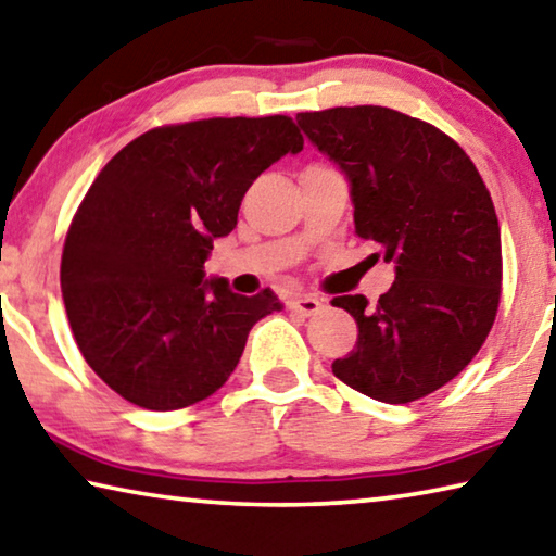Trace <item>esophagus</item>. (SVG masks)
<instances>
[{"label":"esophagus","instance_id":"esophagus-1","mask_svg":"<svg viewBox=\"0 0 556 556\" xmlns=\"http://www.w3.org/2000/svg\"><path fill=\"white\" fill-rule=\"evenodd\" d=\"M288 307L293 313H298V315H303V317H311V315H317L323 311V300H317V298H313V295H298V298H293L288 303Z\"/></svg>","mask_w":556,"mask_h":556}]
</instances>
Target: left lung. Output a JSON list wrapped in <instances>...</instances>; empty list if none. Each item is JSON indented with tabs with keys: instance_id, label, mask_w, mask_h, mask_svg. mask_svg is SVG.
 <instances>
[{
	"instance_id": "8db88e82",
	"label": "left lung",
	"mask_w": 556,
	"mask_h": 556,
	"mask_svg": "<svg viewBox=\"0 0 556 556\" xmlns=\"http://www.w3.org/2000/svg\"><path fill=\"white\" fill-rule=\"evenodd\" d=\"M295 121L348 177L354 233L396 273L377 305L332 300L359 327L354 350L332 362L334 377L377 402H416L460 375L495 323L503 253L493 199L468 154L416 117L357 105Z\"/></svg>"
}]
</instances>
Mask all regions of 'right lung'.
Here are the masks:
<instances>
[{"label":"right lung","instance_id":"right-lung-1","mask_svg":"<svg viewBox=\"0 0 556 556\" xmlns=\"http://www.w3.org/2000/svg\"><path fill=\"white\" fill-rule=\"evenodd\" d=\"M303 150L286 115L154 127L108 162L63 243L61 293L90 369L130 404L175 412L224 384L251 327L283 311L270 288L206 278L261 172Z\"/></svg>","mask_w":556,"mask_h":556}]
</instances>
